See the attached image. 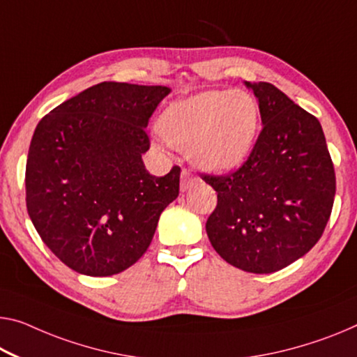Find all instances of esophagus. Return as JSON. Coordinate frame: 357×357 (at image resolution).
I'll return each mask as SVG.
<instances>
[{"label": "esophagus", "instance_id": "obj_1", "mask_svg": "<svg viewBox=\"0 0 357 357\" xmlns=\"http://www.w3.org/2000/svg\"><path fill=\"white\" fill-rule=\"evenodd\" d=\"M196 180H197L196 177H193V175H191L188 171H186V169H183V171H182V180H180V190L186 191L191 185L196 183Z\"/></svg>", "mask_w": 357, "mask_h": 357}]
</instances>
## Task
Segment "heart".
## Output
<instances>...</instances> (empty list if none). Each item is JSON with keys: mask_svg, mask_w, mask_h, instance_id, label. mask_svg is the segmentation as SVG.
Returning <instances> with one entry per match:
<instances>
[{"mask_svg": "<svg viewBox=\"0 0 357 357\" xmlns=\"http://www.w3.org/2000/svg\"><path fill=\"white\" fill-rule=\"evenodd\" d=\"M158 128L169 144L190 150L197 166L207 171H229L254 148L260 107L244 89L204 91L171 103Z\"/></svg>", "mask_w": 357, "mask_h": 357, "instance_id": "b5f03b06", "label": "heart"}]
</instances>
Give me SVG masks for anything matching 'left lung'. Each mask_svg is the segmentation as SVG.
Returning <instances> with one entry per match:
<instances>
[{
  "instance_id": "left-lung-1",
  "label": "left lung",
  "mask_w": 357,
  "mask_h": 357,
  "mask_svg": "<svg viewBox=\"0 0 357 357\" xmlns=\"http://www.w3.org/2000/svg\"><path fill=\"white\" fill-rule=\"evenodd\" d=\"M263 128L243 166L201 174L217 191L207 218L212 248L239 270L266 274L310 252L324 233L335 171L316 116L270 83H249Z\"/></svg>"
}]
</instances>
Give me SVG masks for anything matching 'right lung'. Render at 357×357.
<instances>
[{"label": "right lung", "mask_w": 357, "mask_h": 357, "mask_svg": "<svg viewBox=\"0 0 357 357\" xmlns=\"http://www.w3.org/2000/svg\"><path fill=\"white\" fill-rule=\"evenodd\" d=\"M171 89L103 81L38 123L25 169L26 211L57 259L86 276L118 274L145 254L178 196L180 167L150 175L145 128Z\"/></svg>", "instance_id": "obj_1"}]
</instances>
